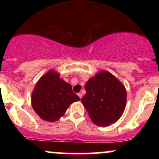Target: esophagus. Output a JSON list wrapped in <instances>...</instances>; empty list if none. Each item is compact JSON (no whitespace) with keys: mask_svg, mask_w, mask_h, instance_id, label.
<instances>
[{"mask_svg":"<svg viewBox=\"0 0 159 159\" xmlns=\"http://www.w3.org/2000/svg\"><path fill=\"white\" fill-rule=\"evenodd\" d=\"M78 97H79L80 98H81L82 96H83V95H82L81 93H78Z\"/></svg>","mask_w":159,"mask_h":159,"instance_id":"esophagus-1","label":"esophagus"}]
</instances>
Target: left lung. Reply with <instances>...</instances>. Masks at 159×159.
Wrapping results in <instances>:
<instances>
[{
  "label": "left lung",
  "instance_id": "8db88e82",
  "mask_svg": "<svg viewBox=\"0 0 159 159\" xmlns=\"http://www.w3.org/2000/svg\"><path fill=\"white\" fill-rule=\"evenodd\" d=\"M85 90L81 102L96 125L107 126L123 115L126 105V90L110 72L102 71L90 78Z\"/></svg>",
  "mask_w": 159,
  "mask_h": 159
}]
</instances>
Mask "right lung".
Listing matches in <instances>:
<instances>
[{"label": "right lung", "instance_id": "obj_1", "mask_svg": "<svg viewBox=\"0 0 159 159\" xmlns=\"http://www.w3.org/2000/svg\"><path fill=\"white\" fill-rule=\"evenodd\" d=\"M80 98L69 84L54 70L40 78L31 96L32 107L42 120L55 122L63 116L69 105Z\"/></svg>", "mask_w": 159, "mask_h": 159}]
</instances>
